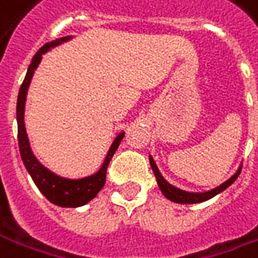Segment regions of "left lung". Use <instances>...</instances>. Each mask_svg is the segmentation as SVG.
Wrapping results in <instances>:
<instances>
[{
    "mask_svg": "<svg viewBox=\"0 0 258 258\" xmlns=\"http://www.w3.org/2000/svg\"><path fill=\"white\" fill-rule=\"evenodd\" d=\"M150 164H151V168H153V171H154V174H156L158 187H160V190L163 191V194H164L168 200L174 201V203H182V204H196V203H203V201L213 199L214 196H217L218 192H221L223 190H226L227 187H230V185L237 180V177L240 175V173H241V170H238V171H237V173H235L230 180H227V181L223 182L220 187L214 188V190L209 191V192L194 194V192H185V191L178 190V188H175V187H173L171 184H168V182L165 181L164 178L161 177V174H160V171H158L156 163H154V160H153L151 157H150Z\"/></svg>",
    "mask_w": 258,
    "mask_h": 258,
    "instance_id": "obj_1",
    "label": "left lung"
}]
</instances>
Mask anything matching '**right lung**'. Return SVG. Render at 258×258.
I'll return each instance as SVG.
<instances>
[{"label": "right lung", "instance_id": "obj_1", "mask_svg": "<svg viewBox=\"0 0 258 258\" xmlns=\"http://www.w3.org/2000/svg\"><path fill=\"white\" fill-rule=\"evenodd\" d=\"M71 37H62L55 41L47 42L45 45H42L37 54L32 57L31 64L28 67L27 76L24 78L20 93H18V101H17V122H18V147H20V154L23 158L24 165L28 170V173L31 174L32 180L37 184L38 190L48 199L52 204H57L59 207H80L90 200H93L94 197L98 194V191L101 190L105 184V178H107V168L111 161L114 153L117 151V148L120 146L121 140L124 137V133H121L114 140L111 148L108 151V154L104 160L102 167L93 175L85 177L81 180H66L57 177L55 174L48 171L45 167L37 161V158L32 154L31 148H30V143L27 138V133H25V125H24V107H25V97H27V90L28 85L31 83L32 74L37 66L40 64L42 54L47 52L49 48L55 47L58 44L64 42V41L70 40Z\"/></svg>", "mask_w": 258, "mask_h": 258}]
</instances>
